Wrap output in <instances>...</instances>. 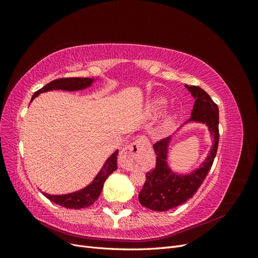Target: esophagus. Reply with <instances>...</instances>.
I'll list each match as a JSON object with an SVG mask.
<instances>
[{
	"label": "esophagus",
	"mask_w": 258,
	"mask_h": 258,
	"mask_svg": "<svg viewBox=\"0 0 258 258\" xmlns=\"http://www.w3.org/2000/svg\"><path fill=\"white\" fill-rule=\"evenodd\" d=\"M148 146V142L144 138H140L126 146L119 155V165L126 170H132L138 163L139 156Z\"/></svg>",
	"instance_id": "1"
}]
</instances>
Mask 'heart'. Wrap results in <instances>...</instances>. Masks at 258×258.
Instances as JSON below:
<instances>
[{"label":"heart","mask_w":258,"mask_h":258,"mask_svg":"<svg viewBox=\"0 0 258 258\" xmlns=\"http://www.w3.org/2000/svg\"><path fill=\"white\" fill-rule=\"evenodd\" d=\"M166 106H167V100L165 98L156 97L151 99L145 106V117L148 119L156 118V117L162 113V111L165 110ZM175 120H176L175 114H170L166 116L165 119H163L160 123V127H159L160 134L165 135L172 129Z\"/></svg>","instance_id":"heart-1"}]
</instances>
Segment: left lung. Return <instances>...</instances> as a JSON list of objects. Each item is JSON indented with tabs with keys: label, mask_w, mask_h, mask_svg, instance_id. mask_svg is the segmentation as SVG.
I'll use <instances>...</instances> for the list:
<instances>
[{
	"label": "left lung",
	"mask_w": 258,
	"mask_h": 258,
	"mask_svg": "<svg viewBox=\"0 0 258 258\" xmlns=\"http://www.w3.org/2000/svg\"><path fill=\"white\" fill-rule=\"evenodd\" d=\"M185 87L191 93L195 104L191 117L184 124L190 122L206 124L213 138V144L200 166L190 173L185 174L174 172L168 163L169 146L172 140L171 137L154 144L156 167L146 173V181L139 194V201L143 207L158 212L181 206L196 194L212 167L217 152L220 139L218 107L208 93L198 86L185 85Z\"/></svg>",
	"instance_id": "obj_1"
}]
</instances>
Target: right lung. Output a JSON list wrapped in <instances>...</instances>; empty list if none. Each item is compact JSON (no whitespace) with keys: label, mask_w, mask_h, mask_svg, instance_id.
<instances>
[{"label":"right lung","mask_w":258,"mask_h":258,"mask_svg":"<svg viewBox=\"0 0 258 258\" xmlns=\"http://www.w3.org/2000/svg\"><path fill=\"white\" fill-rule=\"evenodd\" d=\"M97 80L98 79H89V77H85V79H82V77H71V79L54 80L49 84L45 85L40 90H37L33 95L32 99H31V102H32L34 98H36L42 92H47L58 89L66 91L83 90L91 87L93 82H96ZM117 155H118V150H116L110 157L105 160L103 167L101 168L96 177L92 179V182L89 185L84 187V188L64 195H50L47 192L42 194L46 198L52 201L53 204L68 209L79 210L93 205L95 201L99 198L101 191H102L105 179L117 169Z\"/></svg>","instance_id":"obj_1"}]
</instances>
